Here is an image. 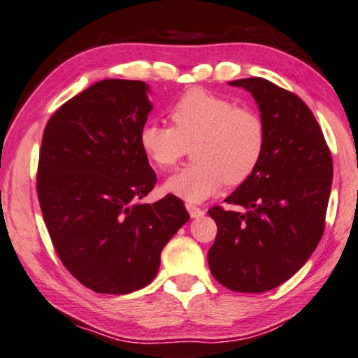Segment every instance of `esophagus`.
Wrapping results in <instances>:
<instances>
[{
	"mask_svg": "<svg viewBox=\"0 0 358 358\" xmlns=\"http://www.w3.org/2000/svg\"><path fill=\"white\" fill-rule=\"evenodd\" d=\"M186 208H188L191 218H199L203 213H206V210L194 206V203H186Z\"/></svg>",
	"mask_w": 358,
	"mask_h": 358,
	"instance_id": "1",
	"label": "esophagus"
}]
</instances>
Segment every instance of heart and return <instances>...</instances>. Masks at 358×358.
<instances>
[{
    "mask_svg": "<svg viewBox=\"0 0 358 358\" xmlns=\"http://www.w3.org/2000/svg\"><path fill=\"white\" fill-rule=\"evenodd\" d=\"M169 117L172 127L145 124L138 141L161 170L177 167L191 146L194 162L166 183V189L180 199L202 202L223 185H242L258 169L266 150V126L257 111L194 87L175 101Z\"/></svg>",
    "mask_w": 358,
    "mask_h": 358,
    "instance_id": "1",
    "label": "heart"
}]
</instances>
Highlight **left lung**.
<instances>
[{
    "instance_id": "1",
    "label": "left lung",
    "mask_w": 358,
    "mask_h": 358,
    "mask_svg": "<svg viewBox=\"0 0 358 358\" xmlns=\"http://www.w3.org/2000/svg\"><path fill=\"white\" fill-rule=\"evenodd\" d=\"M250 90L266 126V150L250 178L215 206L218 226L208 268L221 285L263 293L290 279L319 245L333 180V159L309 106L264 78L231 81Z\"/></svg>"
}]
</instances>
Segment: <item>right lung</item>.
Masks as SVG:
<instances>
[{
    "mask_svg": "<svg viewBox=\"0 0 358 358\" xmlns=\"http://www.w3.org/2000/svg\"><path fill=\"white\" fill-rule=\"evenodd\" d=\"M148 86L103 79L65 101L46 124L36 192L68 272L95 293L126 294L155 279L161 252L189 213L177 196L140 203L156 173L138 134Z\"/></svg>",
    "mask_w": 358,
    "mask_h": 358,
    "instance_id": "obj_1",
    "label": "right lung"
}]
</instances>
